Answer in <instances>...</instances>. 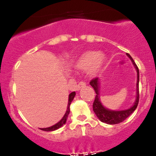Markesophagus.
Segmentation results:
<instances>
[{
	"instance_id": "esophagus-1",
	"label": "esophagus",
	"mask_w": 156,
	"mask_h": 156,
	"mask_svg": "<svg viewBox=\"0 0 156 156\" xmlns=\"http://www.w3.org/2000/svg\"><path fill=\"white\" fill-rule=\"evenodd\" d=\"M86 86V83L83 81H80L79 82V83L78 84V86H77V90H80V89L83 88Z\"/></svg>"
}]
</instances>
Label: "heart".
Wrapping results in <instances>:
<instances>
[{
	"label": "heart",
	"instance_id": "obj_1",
	"mask_svg": "<svg viewBox=\"0 0 156 156\" xmlns=\"http://www.w3.org/2000/svg\"><path fill=\"white\" fill-rule=\"evenodd\" d=\"M106 63V56L102 52L87 51L80 54L75 61L74 67L78 70H87L91 77L98 76Z\"/></svg>",
	"mask_w": 156,
	"mask_h": 156
}]
</instances>
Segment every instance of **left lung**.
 <instances>
[{
    "instance_id": "obj_1",
    "label": "left lung",
    "mask_w": 156,
    "mask_h": 156,
    "mask_svg": "<svg viewBox=\"0 0 156 156\" xmlns=\"http://www.w3.org/2000/svg\"><path fill=\"white\" fill-rule=\"evenodd\" d=\"M127 55L131 60L134 67L137 73V82H136V100L134 103L131 107L129 108L125 109V110L114 111L108 109L102 104L101 101V98H100V79L98 78H95L90 81V85L93 87L96 93L95 99H94V103H93V111L94 114L98 117V119L101 120L102 122L106 123L108 125H114L120 123L125 120L126 118H128L130 114L133 113L136 108L138 103H139V69H138L136 64H135L133 58L131 56L127 53Z\"/></svg>"
}]
</instances>
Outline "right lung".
Wrapping results in <instances>:
<instances>
[{
  "instance_id": "obj_1",
  "label": "right lung",
  "mask_w": 156,
  "mask_h": 156,
  "mask_svg": "<svg viewBox=\"0 0 156 156\" xmlns=\"http://www.w3.org/2000/svg\"><path fill=\"white\" fill-rule=\"evenodd\" d=\"M75 96H76V92H71L70 94H69V98H68V104H67V111H66L65 114H64V117H62V119H61L59 122L55 124L54 125L51 127H48V128H39L42 130H44V131H53V130H55L58 128H60L61 127H62L63 125L65 124L66 122H67V119L68 117V115H69V112H70V109H69V105H70L71 103H72L73 100L74 99Z\"/></svg>"
}]
</instances>
